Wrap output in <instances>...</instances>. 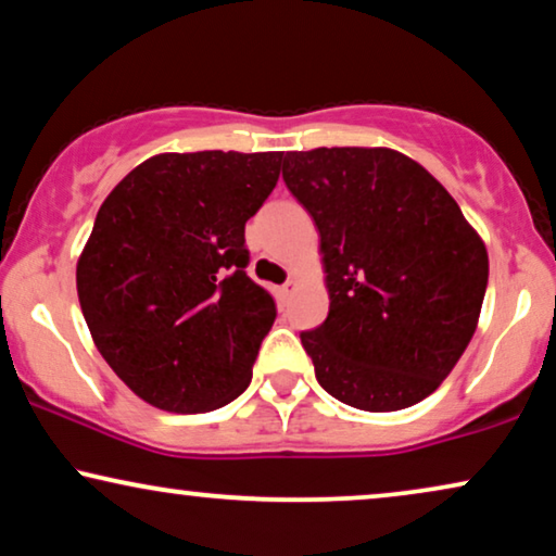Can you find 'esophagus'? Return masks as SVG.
<instances>
[{
	"label": "esophagus",
	"instance_id": "1",
	"mask_svg": "<svg viewBox=\"0 0 556 556\" xmlns=\"http://www.w3.org/2000/svg\"><path fill=\"white\" fill-rule=\"evenodd\" d=\"M294 290H298V279H287L282 287H277V298L279 300H287Z\"/></svg>",
	"mask_w": 556,
	"mask_h": 556
}]
</instances>
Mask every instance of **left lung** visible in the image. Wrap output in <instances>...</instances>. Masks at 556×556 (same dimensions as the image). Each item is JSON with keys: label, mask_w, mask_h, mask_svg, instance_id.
<instances>
[{"label": "left lung", "mask_w": 556, "mask_h": 556, "mask_svg": "<svg viewBox=\"0 0 556 556\" xmlns=\"http://www.w3.org/2000/svg\"><path fill=\"white\" fill-rule=\"evenodd\" d=\"M282 177L320 231L330 309L300 332L320 387L364 412L427 399L478 328L483 239L419 162L387 147L287 152Z\"/></svg>", "instance_id": "obj_1"}]
</instances>
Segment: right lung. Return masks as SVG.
I'll return each mask as SVG.
<instances>
[{"mask_svg":"<svg viewBox=\"0 0 556 556\" xmlns=\"http://www.w3.org/2000/svg\"><path fill=\"white\" fill-rule=\"evenodd\" d=\"M282 152H165L131 169L96 216L76 266L103 361L147 404L198 414L247 391L277 317L247 274V220Z\"/></svg>","mask_w":556,"mask_h":556,"instance_id":"right-lung-1","label":"right lung"}]
</instances>
